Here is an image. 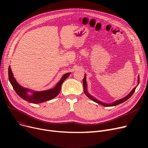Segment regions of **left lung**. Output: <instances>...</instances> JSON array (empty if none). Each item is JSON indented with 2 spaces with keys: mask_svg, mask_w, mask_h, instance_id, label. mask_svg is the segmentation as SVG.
<instances>
[{
  "mask_svg": "<svg viewBox=\"0 0 148 148\" xmlns=\"http://www.w3.org/2000/svg\"><path fill=\"white\" fill-rule=\"evenodd\" d=\"M85 79H86V77H85V76H84V79H83V83L84 92V93H85V94H86V95H87V97H88V98H89L90 99H92V101H94V102L97 103L98 104H99L102 105V106H105V107H107V106H116V105H118V104H119L121 103L122 101H123L124 100L125 101V100H127V99H128L130 97H131V96H132V95H133V94H134V91H135V90H136V88H134L133 90H132V92L130 93V94L128 96H127V97L125 98L124 99H122V100H120V101H116V102H115V103H113V104H112L108 105V104H106L102 103L101 102H100V101H97V99H95L94 98H93L92 97H91V96L88 94V92H87V89H86L87 86H86V80H85ZM138 81H139V80H138Z\"/></svg>",
  "mask_w": 148,
  "mask_h": 148,
  "instance_id": "obj_1",
  "label": "left lung"
}]
</instances>
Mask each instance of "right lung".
<instances>
[{
  "label": "right lung",
  "instance_id": "1",
  "mask_svg": "<svg viewBox=\"0 0 148 148\" xmlns=\"http://www.w3.org/2000/svg\"><path fill=\"white\" fill-rule=\"evenodd\" d=\"M69 74L70 73H66L64 75H63L60 80L56 84V87L53 88V89L44 92H38L30 91L28 89H24L23 88L21 87L13 77L11 68L10 67L8 69L9 80L15 92H16L18 95V96L21 97L22 99H25L29 103L34 104H39L41 103H43L44 101H49L55 98L59 94L62 83H63L64 81L69 76ZM27 91H32L33 93V95L31 96H29L27 94Z\"/></svg>",
  "mask_w": 148,
  "mask_h": 148
}]
</instances>
